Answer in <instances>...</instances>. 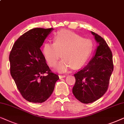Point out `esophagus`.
<instances>
[{
  "label": "esophagus",
  "mask_w": 124,
  "mask_h": 124,
  "mask_svg": "<svg viewBox=\"0 0 124 124\" xmlns=\"http://www.w3.org/2000/svg\"><path fill=\"white\" fill-rule=\"evenodd\" d=\"M66 77L65 75H59V78H65Z\"/></svg>",
  "instance_id": "1"
}]
</instances>
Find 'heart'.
<instances>
[{
    "label": "heart",
    "mask_w": 124,
    "mask_h": 124,
    "mask_svg": "<svg viewBox=\"0 0 124 124\" xmlns=\"http://www.w3.org/2000/svg\"><path fill=\"white\" fill-rule=\"evenodd\" d=\"M53 41V43L44 44L42 54L48 65L53 67L56 65L62 53L63 58L56 67L59 72L66 71L71 66L74 68L82 66L91 54V41L71 31H59L54 35Z\"/></svg>",
    "instance_id": "1"
}]
</instances>
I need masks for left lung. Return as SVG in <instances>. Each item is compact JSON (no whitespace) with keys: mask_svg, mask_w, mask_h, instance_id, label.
<instances>
[{"mask_svg":"<svg viewBox=\"0 0 124 124\" xmlns=\"http://www.w3.org/2000/svg\"><path fill=\"white\" fill-rule=\"evenodd\" d=\"M98 43L95 53L86 66L74 74L75 83L72 93L76 99L85 104L99 99L108 89L113 70L111 50L101 36L91 31Z\"/></svg>","mask_w":124,"mask_h":124,"instance_id":"8db88e82","label":"left lung"}]
</instances>
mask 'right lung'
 <instances>
[{
  "mask_svg": "<svg viewBox=\"0 0 124 124\" xmlns=\"http://www.w3.org/2000/svg\"><path fill=\"white\" fill-rule=\"evenodd\" d=\"M53 29L37 28L28 31L15 42L9 54L11 75L22 96L29 102L45 101L59 79L51 71L40 50Z\"/></svg>",
  "mask_w": 124,
  "mask_h": 124,
  "instance_id": "add662e5",
  "label": "right lung"
}]
</instances>
